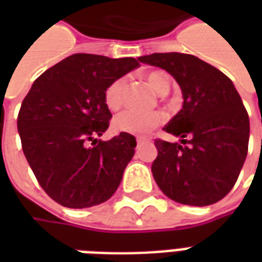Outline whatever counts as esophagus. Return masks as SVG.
Here are the masks:
<instances>
[{
    "label": "esophagus",
    "mask_w": 262,
    "mask_h": 262,
    "mask_svg": "<svg viewBox=\"0 0 262 262\" xmlns=\"http://www.w3.org/2000/svg\"><path fill=\"white\" fill-rule=\"evenodd\" d=\"M136 140L139 144H144V143H150L151 142V137L150 136H137Z\"/></svg>",
    "instance_id": "esophagus-1"
}]
</instances>
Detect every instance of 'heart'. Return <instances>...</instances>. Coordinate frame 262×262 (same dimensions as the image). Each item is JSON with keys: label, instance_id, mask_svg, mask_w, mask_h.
Masks as SVG:
<instances>
[{"label": "heart", "instance_id": "obj_1", "mask_svg": "<svg viewBox=\"0 0 262 262\" xmlns=\"http://www.w3.org/2000/svg\"><path fill=\"white\" fill-rule=\"evenodd\" d=\"M144 80L148 86L159 95H165L170 90L168 77L159 71H151L144 75ZM123 80H115L111 82L105 91V103L111 111H118L123 103ZM163 114L160 112H147L140 114L135 111H125L114 119V129L118 133L127 135H146L154 130L163 122Z\"/></svg>", "mask_w": 262, "mask_h": 262}]
</instances>
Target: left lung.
Returning <instances> with one entry per match:
<instances>
[{"instance_id":"left-lung-1","label":"left lung","mask_w":262,"mask_h":262,"mask_svg":"<svg viewBox=\"0 0 262 262\" xmlns=\"http://www.w3.org/2000/svg\"><path fill=\"white\" fill-rule=\"evenodd\" d=\"M139 61L172 75L184 98L181 111L164 126L180 143L154 142L157 185L182 205L219 202L234 187L247 157L250 120L236 86L192 54L154 53Z\"/></svg>"}]
</instances>
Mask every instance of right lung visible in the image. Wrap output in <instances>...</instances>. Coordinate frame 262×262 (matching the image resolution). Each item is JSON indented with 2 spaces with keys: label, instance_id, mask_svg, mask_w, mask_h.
<instances>
[{
  "label": "right lung",
  "instance_id": "right-lung-1",
  "mask_svg": "<svg viewBox=\"0 0 262 262\" xmlns=\"http://www.w3.org/2000/svg\"><path fill=\"white\" fill-rule=\"evenodd\" d=\"M139 66L133 57L73 54L39 75L20 105L24 154L45 192L66 208L99 205L119 187L136 139L98 140L112 118L105 91Z\"/></svg>",
  "mask_w": 262,
  "mask_h": 262
}]
</instances>
